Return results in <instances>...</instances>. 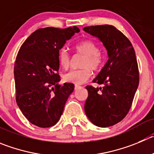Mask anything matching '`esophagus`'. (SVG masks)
I'll return each instance as SVG.
<instances>
[{"instance_id": "obj_1", "label": "esophagus", "mask_w": 154, "mask_h": 154, "mask_svg": "<svg viewBox=\"0 0 154 154\" xmlns=\"http://www.w3.org/2000/svg\"><path fill=\"white\" fill-rule=\"evenodd\" d=\"M80 86H79V85H75V87H74V89H75V90H77V89L80 88Z\"/></svg>"}]
</instances>
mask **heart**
<instances>
[{
	"label": "heart",
	"instance_id": "heart-1",
	"mask_svg": "<svg viewBox=\"0 0 154 154\" xmlns=\"http://www.w3.org/2000/svg\"><path fill=\"white\" fill-rule=\"evenodd\" d=\"M77 53L84 54V58L81 63L82 68L74 69L64 75L65 81L81 84L87 81L91 76L92 69L94 71L100 70L104 63V55L99 50L98 45L90 39L84 40L77 43L74 46ZM58 61L61 67L68 68L70 66V54L65 48H62L58 52Z\"/></svg>",
	"mask_w": 154,
	"mask_h": 154
}]
</instances>
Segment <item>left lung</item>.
I'll return each instance as SVG.
<instances>
[{
  "label": "left lung",
  "instance_id": "left-lung-1",
  "mask_svg": "<svg viewBox=\"0 0 154 154\" xmlns=\"http://www.w3.org/2000/svg\"><path fill=\"white\" fill-rule=\"evenodd\" d=\"M84 30L96 36L107 50L109 60L93 80L102 87L87 86L84 109L90 122L101 128L114 125L128 113L139 84L135 51L128 38L111 25L91 26Z\"/></svg>",
  "mask_w": 154,
  "mask_h": 154
}]
</instances>
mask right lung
<instances>
[{
  "instance_id": "obj_1",
  "label": "right lung",
  "mask_w": 154,
  "mask_h": 154,
  "mask_svg": "<svg viewBox=\"0 0 154 154\" xmlns=\"http://www.w3.org/2000/svg\"><path fill=\"white\" fill-rule=\"evenodd\" d=\"M80 29L46 27L31 34L16 57V101L27 120L39 128H49L59 121L67 98L74 91L70 83L58 84V52Z\"/></svg>"
}]
</instances>
